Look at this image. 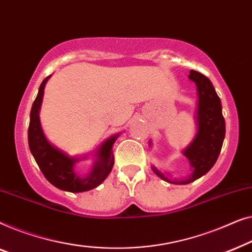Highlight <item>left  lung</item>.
I'll return each mask as SVG.
<instances>
[{"mask_svg":"<svg viewBox=\"0 0 252 252\" xmlns=\"http://www.w3.org/2000/svg\"><path fill=\"white\" fill-rule=\"evenodd\" d=\"M189 79L195 83L197 90L196 132L193 140L189 146L184 148L182 153L189 161L192 172L185 179H171L170 173L162 172L152 165L155 175L176 185H186L201 178L215 165L221 151L226 130L220 98L218 97L211 81L196 70H190ZM148 145L152 146L151 140Z\"/></svg>","mask_w":252,"mask_h":252,"instance_id":"8db88e82","label":"left lung"}]
</instances>
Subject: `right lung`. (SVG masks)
Here are the masks:
<instances>
[{
	"label": "right lung",
	"mask_w": 252,
	"mask_h": 252,
	"mask_svg": "<svg viewBox=\"0 0 252 252\" xmlns=\"http://www.w3.org/2000/svg\"><path fill=\"white\" fill-rule=\"evenodd\" d=\"M51 75L45 77L38 88V94L32 106L28 126V146L31 153L36 161L45 178L57 189L70 193H81L98 187L111 173L114 165L113 145L120 133L109 137L102 141L97 150L92 152V168L88 175L81 176L74 170V166L81 160H86L88 155L83 157H70L52 145L45 137L40 121V111L43 100L44 87Z\"/></svg>",
	"instance_id": "1"
}]
</instances>
